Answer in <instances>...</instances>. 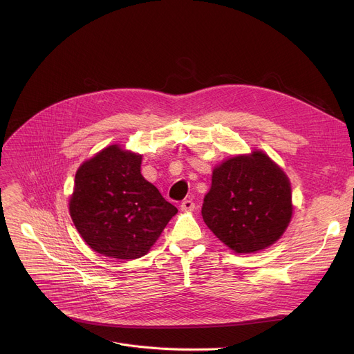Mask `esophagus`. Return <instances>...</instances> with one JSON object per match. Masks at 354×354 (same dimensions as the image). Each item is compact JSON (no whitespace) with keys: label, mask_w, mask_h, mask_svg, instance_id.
<instances>
[{"label":"esophagus","mask_w":354,"mask_h":354,"mask_svg":"<svg viewBox=\"0 0 354 354\" xmlns=\"http://www.w3.org/2000/svg\"><path fill=\"white\" fill-rule=\"evenodd\" d=\"M180 210L182 212H192V210H194V203L192 200H183L182 203H180Z\"/></svg>","instance_id":"1"}]
</instances>
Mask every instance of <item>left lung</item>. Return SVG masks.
<instances>
[{
	"mask_svg": "<svg viewBox=\"0 0 354 354\" xmlns=\"http://www.w3.org/2000/svg\"><path fill=\"white\" fill-rule=\"evenodd\" d=\"M291 214L290 182L261 151L232 157L217 167L201 207L206 225L236 254L274 243Z\"/></svg>",
	"mask_w": 354,
	"mask_h": 354,
	"instance_id": "8db88e82",
	"label": "left lung"
}]
</instances>
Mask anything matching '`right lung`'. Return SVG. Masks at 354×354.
<instances>
[{
    "label": "right lung",
    "mask_w": 354,
    "mask_h": 354,
    "mask_svg": "<svg viewBox=\"0 0 354 354\" xmlns=\"http://www.w3.org/2000/svg\"><path fill=\"white\" fill-rule=\"evenodd\" d=\"M141 156L111 145L75 174L70 214L84 241L116 259L144 257L178 209L141 172Z\"/></svg>",
    "instance_id": "obj_1"
}]
</instances>
